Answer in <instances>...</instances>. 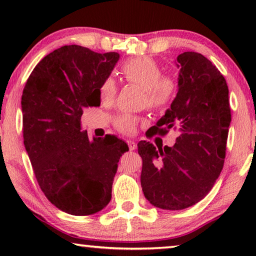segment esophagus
<instances>
[{"label":"esophagus","mask_w":256,"mask_h":256,"mask_svg":"<svg viewBox=\"0 0 256 256\" xmlns=\"http://www.w3.org/2000/svg\"><path fill=\"white\" fill-rule=\"evenodd\" d=\"M128 144L130 150H136V142H134L133 140H128Z\"/></svg>","instance_id":"esophagus-1"}]
</instances>
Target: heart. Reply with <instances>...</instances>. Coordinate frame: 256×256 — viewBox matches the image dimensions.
I'll return each instance as SVG.
<instances>
[{"label": "heart", "mask_w": 256, "mask_h": 256, "mask_svg": "<svg viewBox=\"0 0 256 256\" xmlns=\"http://www.w3.org/2000/svg\"><path fill=\"white\" fill-rule=\"evenodd\" d=\"M122 74L131 84L144 89V102L154 110H162L170 104L176 94V84L170 76H162V68L149 58H136L126 60ZM116 94V84L112 78H106L100 86L102 102H112ZM138 120L131 114H122L115 120V128L125 134L136 131Z\"/></svg>", "instance_id": "obj_1"}]
</instances>
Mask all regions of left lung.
Returning a JSON list of instances; mask_svg holds the SVG:
<instances>
[{
    "mask_svg": "<svg viewBox=\"0 0 256 256\" xmlns=\"http://www.w3.org/2000/svg\"><path fill=\"white\" fill-rule=\"evenodd\" d=\"M177 94L154 132L175 128L174 146L156 149L138 144L141 186L146 200L164 210H183L200 202L222 170L232 115L224 76L202 54L185 52L176 58Z\"/></svg>",
    "mask_w": 256,
    "mask_h": 256,
    "instance_id": "8db88e82",
    "label": "left lung"
}]
</instances>
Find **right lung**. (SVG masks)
<instances>
[{
    "instance_id": "obj_1",
    "label": "right lung",
    "mask_w": 256,
    "mask_h": 256,
    "mask_svg": "<svg viewBox=\"0 0 256 256\" xmlns=\"http://www.w3.org/2000/svg\"><path fill=\"white\" fill-rule=\"evenodd\" d=\"M120 54L63 46L34 66L24 86V144L46 198L73 216L102 210L112 198L120 158L128 151L115 136L89 138L80 120L86 107L100 106V86Z\"/></svg>"
}]
</instances>
